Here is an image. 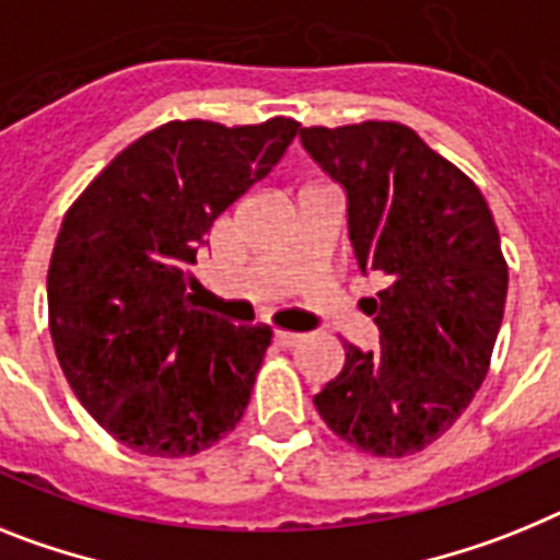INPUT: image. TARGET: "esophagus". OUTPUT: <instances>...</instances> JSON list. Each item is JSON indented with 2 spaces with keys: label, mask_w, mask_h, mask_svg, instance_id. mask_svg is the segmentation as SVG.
Wrapping results in <instances>:
<instances>
[{
  "label": "esophagus",
  "mask_w": 560,
  "mask_h": 560,
  "mask_svg": "<svg viewBox=\"0 0 560 560\" xmlns=\"http://www.w3.org/2000/svg\"><path fill=\"white\" fill-rule=\"evenodd\" d=\"M273 340L276 343H279V347H284V349H290V347H299L301 340H304V335H299V332H276L273 335Z\"/></svg>",
  "instance_id": "esophagus-1"
}]
</instances>
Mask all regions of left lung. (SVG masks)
<instances>
[{
	"label": "left lung",
	"mask_w": 560,
	"mask_h": 560,
	"mask_svg": "<svg viewBox=\"0 0 560 560\" xmlns=\"http://www.w3.org/2000/svg\"><path fill=\"white\" fill-rule=\"evenodd\" d=\"M301 145L347 194L354 261L381 347L343 340L347 361L313 397L340 440L374 456L417 454L474 400L508 299L493 213L465 174L402 124L313 126Z\"/></svg>",
	"instance_id": "8db88e82"
}]
</instances>
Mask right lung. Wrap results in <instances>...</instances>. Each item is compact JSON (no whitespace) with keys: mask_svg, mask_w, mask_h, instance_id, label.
I'll use <instances>...</instances> for the list:
<instances>
[{"mask_svg":"<svg viewBox=\"0 0 560 560\" xmlns=\"http://www.w3.org/2000/svg\"><path fill=\"white\" fill-rule=\"evenodd\" d=\"M301 126L172 120L126 145L67 211L47 273L58 363L101 428L145 456H191L242 420L270 347L194 304L213 220Z\"/></svg>","mask_w":560,"mask_h":560,"instance_id":"1","label":"right lung"}]
</instances>
